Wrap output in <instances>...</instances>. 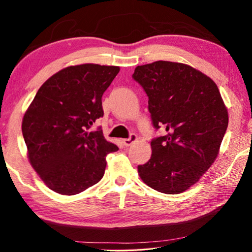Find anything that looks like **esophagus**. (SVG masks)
<instances>
[{"label":"esophagus","mask_w":252,"mask_h":252,"mask_svg":"<svg viewBox=\"0 0 252 252\" xmlns=\"http://www.w3.org/2000/svg\"><path fill=\"white\" fill-rule=\"evenodd\" d=\"M136 139H138V138H136V135L132 133V134H130V136L127 139H123L122 142H123V144H125L126 147H129V146H131L132 143L136 141Z\"/></svg>","instance_id":"34e87169"}]
</instances>
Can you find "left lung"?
Wrapping results in <instances>:
<instances>
[{"label": "left lung", "instance_id": "8db88e82", "mask_svg": "<svg viewBox=\"0 0 252 252\" xmlns=\"http://www.w3.org/2000/svg\"><path fill=\"white\" fill-rule=\"evenodd\" d=\"M132 78L148 95L155 129L152 156L139 176L162 193H181L199 181L218 156L228 111L213 81L182 63L157 61L135 67Z\"/></svg>", "mask_w": 252, "mask_h": 252}]
</instances>
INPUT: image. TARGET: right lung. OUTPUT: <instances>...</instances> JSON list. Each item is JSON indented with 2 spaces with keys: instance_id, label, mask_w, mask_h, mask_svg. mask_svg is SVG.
Segmentation results:
<instances>
[{
  "instance_id": "obj_1",
  "label": "right lung",
  "mask_w": 252,
  "mask_h": 252,
  "mask_svg": "<svg viewBox=\"0 0 252 252\" xmlns=\"http://www.w3.org/2000/svg\"><path fill=\"white\" fill-rule=\"evenodd\" d=\"M119 66H67L42 84L25 112L22 133L33 169L51 190L73 195L99 182L105 157L116 152L101 127L102 95Z\"/></svg>"
}]
</instances>
